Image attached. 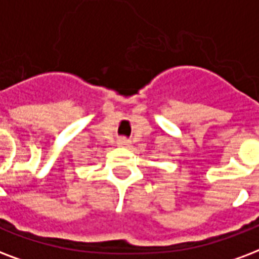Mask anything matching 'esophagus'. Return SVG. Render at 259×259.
<instances>
[{
  "label": "esophagus",
  "mask_w": 259,
  "mask_h": 259,
  "mask_svg": "<svg viewBox=\"0 0 259 259\" xmlns=\"http://www.w3.org/2000/svg\"><path fill=\"white\" fill-rule=\"evenodd\" d=\"M116 144H118V147H129L130 141H129V140H127V138L121 137V138H118V141H116Z\"/></svg>",
  "instance_id": "34e87169"
}]
</instances>
